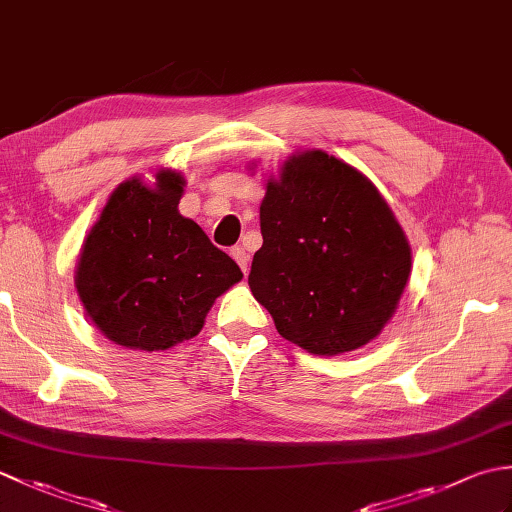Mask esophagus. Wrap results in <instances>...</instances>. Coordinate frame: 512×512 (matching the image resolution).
Here are the masks:
<instances>
[{"instance_id":"1","label":"esophagus","mask_w":512,"mask_h":512,"mask_svg":"<svg viewBox=\"0 0 512 512\" xmlns=\"http://www.w3.org/2000/svg\"><path fill=\"white\" fill-rule=\"evenodd\" d=\"M231 257L237 262V266L242 268V273L246 275L248 273V253L242 248V246H233L231 248Z\"/></svg>"}]
</instances>
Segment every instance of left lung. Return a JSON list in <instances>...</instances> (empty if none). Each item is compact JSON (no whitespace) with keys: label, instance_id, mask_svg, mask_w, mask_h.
Returning <instances> with one entry per match:
<instances>
[{"label":"left lung","instance_id":"left-lung-1","mask_svg":"<svg viewBox=\"0 0 512 512\" xmlns=\"http://www.w3.org/2000/svg\"><path fill=\"white\" fill-rule=\"evenodd\" d=\"M259 226L248 286L286 341L339 356L383 332L411 275V246L365 173L321 149L297 151L268 176Z\"/></svg>","mask_w":512,"mask_h":512}]
</instances>
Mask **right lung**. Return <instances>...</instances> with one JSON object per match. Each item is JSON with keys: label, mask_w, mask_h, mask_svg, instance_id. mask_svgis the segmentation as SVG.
I'll return each instance as SVG.
<instances>
[{"label": "right lung", "mask_w": 512, "mask_h": 512, "mask_svg": "<svg viewBox=\"0 0 512 512\" xmlns=\"http://www.w3.org/2000/svg\"><path fill=\"white\" fill-rule=\"evenodd\" d=\"M149 184L132 176L112 191L83 239L74 288L85 314L112 343L160 352L193 339L215 299L242 270L180 215L184 176L158 169Z\"/></svg>", "instance_id": "1"}]
</instances>
